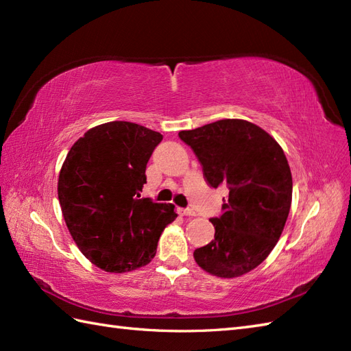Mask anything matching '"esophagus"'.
Masks as SVG:
<instances>
[{"instance_id": "obj_1", "label": "esophagus", "mask_w": 351, "mask_h": 351, "mask_svg": "<svg viewBox=\"0 0 351 351\" xmlns=\"http://www.w3.org/2000/svg\"><path fill=\"white\" fill-rule=\"evenodd\" d=\"M178 213L181 215H196L195 210H191V208H178Z\"/></svg>"}]
</instances>
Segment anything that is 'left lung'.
<instances>
[{
  "label": "left lung",
  "instance_id": "obj_1",
  "mask_svg": "<svg viewBox=\"0 0 351 351\" xmlns=\"http://www.w3.org/2000/svg\"><path fill=\"white\" fill-rule=\"evenodd\" d=\"M202 164L211 187L225 185L221 215L211 219L214 240L195 250V261L217 278H238L270 255L285 226L293 176L287 156L270 134L241 119H223L181 131Z\"/></svg>",
  "mask_w": 351,
  "mask_h": 351
}]
</instances>
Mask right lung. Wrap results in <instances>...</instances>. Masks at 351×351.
<instances>
[{"instance_id": "1", "label": "right lung", "mask_w": 351, "mask_h": 351, "mask_svg": "<svg viewBox=\"0 0 351 351\" xmlns=\"http://www.w3.org/2000/svg\"><path fill=\"white\" fill-rule=\"evenodd\" d=\"M162 136L132 122H107L80 137L62 166L58 200L81 253L110 273L152 261L175 205L140 199L146 164Z\"/></svg>"}]
</instances>
